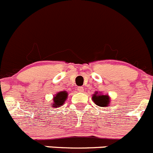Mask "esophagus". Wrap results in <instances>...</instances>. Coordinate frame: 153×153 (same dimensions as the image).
I'll use <instances>...</instances> for the list:
<instances>
[{
	"label": "esophagus",
	"mask_w": 153,
	"mask_h": 153,
	"mask_svg": "<svg viewBox=\"0 0 153 153\" xmlns=\"http://www.w3.org/2000/svg\"><path fill=\"white\" fill-rule=\"evenodd\" d=\"M77 90H78L79 92H83L84 91V88L82 87V86H80V87L77 88Z\"/></svg>",
	"instance_id": "esophagus-1"
}]
</instances>
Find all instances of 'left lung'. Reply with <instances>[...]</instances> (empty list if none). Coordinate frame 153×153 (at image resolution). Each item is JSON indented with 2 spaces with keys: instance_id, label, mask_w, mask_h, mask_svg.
<instances>
[{
  "instance_id": "obj_1",
  "label": "left lung",
  "mask_w": 153,
  "mask_h": 153,
  "mask_svg": "<svg viewBox=\"0 0 153 153\" xmlns=\"http://www.w3.org/2000/svg\"><path fill=\"white\" fill-rule=\"evenodd\" d=\"M92 100L96 105L100 107H107L110 103V98L108 95L100 94L98 92L94 94Z\"/></svg>"
}]
</instances>
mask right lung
I'll return each mask as SVG.
<instances>
[{"label": "right lung", "mask_w": 153, "mask_h": 153, "mask_svg": "<svg viewBox=\"0 0 153 153\" xmlns=\"http://www.w3.org/2000/svg\"><path fill=\"white\" fill-rule=\"evenodd\" d=\"M68 94L65 91L57 93L56 94V96H54L53 97V102L52 104L53 107L57 108V107H59L61 105H62L64 104L65 101L68 98Z\"/></svg>", "instance_id": "add662e5"}]
</instances>
